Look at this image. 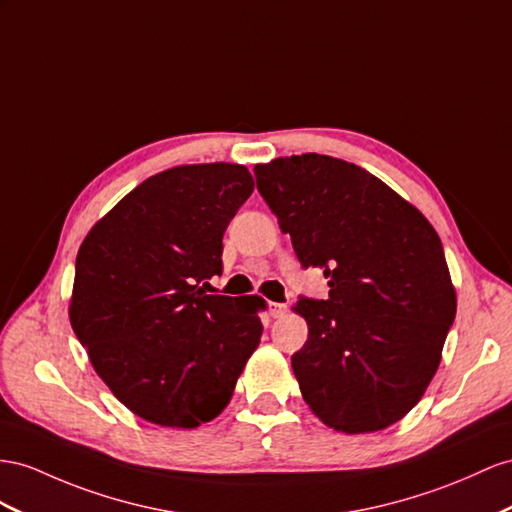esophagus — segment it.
Returning <instances> with one entry per match:
<instances>
[{
    "mask_svg": "<svg viewBox=\"0 0 512 512\" xmlns=\"http://www.w3.org/2000/svg\"><path fill=\"white\" fill-rule=\"evenodd\" d=\"M268 309H270V316L272 318H283L285 313H287V305L285 303H270Z\"/></svg>",
    "mask_w": 512,
    "mask_h": 512,
    "instance_id": "esophagus-1",
    "label": "esophagus"
}]
</instances>
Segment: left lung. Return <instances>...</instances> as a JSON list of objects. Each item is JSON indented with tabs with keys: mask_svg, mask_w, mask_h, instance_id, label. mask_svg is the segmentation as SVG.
<instances>
[{
	"mask_svg": "<svg viewBox=\"0 0 512 512\" xmlns=\"http://www.w3.org/2000/svg\"><path fill=\"white\" fill-rule=\"evenodd\" d=\"M257 190L329 298L294 307L309 337L292 355L305 402L357 435L396 424L424 396L456 316L437 231L357 164L305 153L255 166Z\"/></svg>",
	"mask_w": 512,
	"mask_h": 512,
	"instance_id": "left-lung-1",
	"label": "left lung"
}]
</instances>
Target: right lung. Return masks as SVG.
<instances>
[{
    "instance_id": "add662e5",
    "label": "right lung",
    "mask_w": 512,
    "mask_h": 512,
    "mask_svg": "<svg viewBox=\"0 0 512 512\" xmlns=\"http://www.w3.org/2000/svg\"><path fill=\"white\" fill-rule=\"evenodd\" d=\"M255 188L240 164L175 166L142 181L84 238L71 326L131 413L196 428L229 404L261 339L259 296L205 294L222 235Z\"/></svg>"
}]
</instances>
